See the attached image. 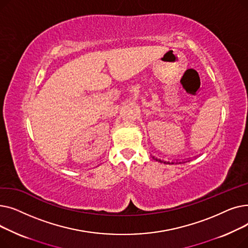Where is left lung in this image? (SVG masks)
Instances as JSON below:
<instances>
[{
  "instance_id": "left-lung-1",
  "label": "left lung",
  "mask_w": 248,
  "mask_h": 248,
  "mask_svg": "<svg viewBox=\"0 0 248 248\" xmlns=\"http://www.w3.org/2000/svg\"><path fill=\"white\" fill-rule=\"evenodd\" d=\"M151 157L154 159V160H155L157 162H160V163H164V164H169V165H172V164H182V163H187V162H190L191 161V159H187V160H184V161H181V162H179V161H165V160H163V159H161V158H157L155 157V155H151Z\"/></svg>"
}]
</instances>
